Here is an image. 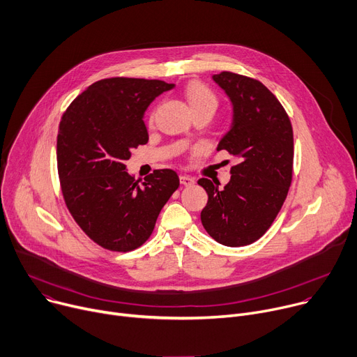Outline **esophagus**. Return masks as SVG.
Instances as JSON below:
<instances>
[{
    "instance_id": "34e87169",
    "label": "esophagus",
    "mask_w": 357,
    "mask_h": 357,
    "mask_svg": "<svg viewBox=\"0 0 357 357\" xmlns=\"http://www.w3.org/2000/svg\"><path fill=\"white\" fill-rule=\"evenodd\" d=\"M179 181H181V183L185 185V186H192L193 183H195V179L188 176V175H181V176H179Z\"/></svg>"
}]
</instances>
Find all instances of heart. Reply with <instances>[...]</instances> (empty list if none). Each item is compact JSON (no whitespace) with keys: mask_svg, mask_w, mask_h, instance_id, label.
Returning <instances> with one entry per match:
<instances>
[{"mask_svg":"<svg viewBox=\"0 0 357 357\" xmlns=\"http://www.w3.org/2000/svg\"><path fill=\"white\" fill-rule=\"evenodd\" d=\"M185 96L195 115L201 112H209L213 115L215 111L218 109V105H219L218 96L208 85L202 82H198V81L189 82L185 88ZM149 121L153 122V115H151Z\"/></svg>","mask_w":357,"mask_h":357,"instance_id":"obj_1","label":"heart"}]
</instances>
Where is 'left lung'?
I'll use <instances>...</instances> for the list:
<instances>
[{"instance_id": "1", "label": "left lung", "mask_w": 357, "mask_h": 357, "mask_svg": "<svg viewBox=\"0 0 357 357\" xmlns=\"http://www.w3.org/2000/svg\"><path fill=\"white\" fill-rule=\"evenodd\" d=\"M213 79L234 104V123L218 151L238 158L231 181L219 189L201 185L208 204L201 212L206 232L225 246H246L271 228L294 176V129L276 96L255 78L223 71ZM219 183V182H218Z\"/></svg>"}]
</instances>
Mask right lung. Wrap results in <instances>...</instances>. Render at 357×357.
Returning a JSON list of instances; mask_svg holds the SVG:
<instances>
[{
	"label": "right lung",
	"instance_id": "right-lung-1",
	"mask_svg": "<svg viewBox=\"0 0 357 357\" xmlns=\"http://www.w3.org/2000/svg\"><path fill=\"white\" fill-rule=\"evenodd\" d=\"M175 85L114 77L89 85L62 114L56 167L63 201L84 234L104 249L129 252L153 232L158 215L179 178L156 169L139 185L123 162L148 142V105Z\"/></svg>",
	"mask_w": 357,
	"mask_h": 357
}]
</instances>
